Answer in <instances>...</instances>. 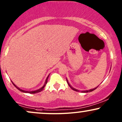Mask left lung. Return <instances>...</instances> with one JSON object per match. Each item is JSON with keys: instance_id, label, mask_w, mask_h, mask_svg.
<instances>
[{"instance_id": "left-lung-1", "label": "left lung", "mask_w": 122, "mask_h": 122, "mask_svg": "<svg viewBox=\"0 0 122 122\" xmlns=\"http://www.w3.org/2000/svg\"><path fill=\"white\" fill-rule=\"evenodd\" d=\"M67 80V79H66ZM67 84H69V87H70L72 89H73L74 91H79L78 90V89H75V88H74L73 87H72L71 86H70V84H69V82H68V81H67ZM97 88V87L96 88H93V89H89V90H87V91H81V92H84V93H87V92H92V91H94L95 90V89H96Z\"/></svg>"}]
</instances>
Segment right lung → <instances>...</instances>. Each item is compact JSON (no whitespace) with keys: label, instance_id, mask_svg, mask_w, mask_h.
Segmentation results:
<instances>
[{"label":"right lung","instance_id":"right-lung-1","mask_svg":"<svg viewBox=\"0 0 122 122\" xmlns=\"http://www.w3.org/2000/svg\"><path fill=\"white\" fill-rule=\"evenodd\" d=\"M48 76H48V77L47 78V79H46V82H45V84H44V86H43L40 89H38V90H36V91H24V90H22V89H20V88H18V87H17V86L15 85V84H14V83L12 82V81H12V83H13V84L14 86H15V87L16 88H17L18 90L19 91H20L21 92H24V93H38V92H41V91L42 90H43V89H44V87H45L46 86V84H47V81H48Z\"/></svg>","mask_w":122,"mask_h":122}]
</instances>
